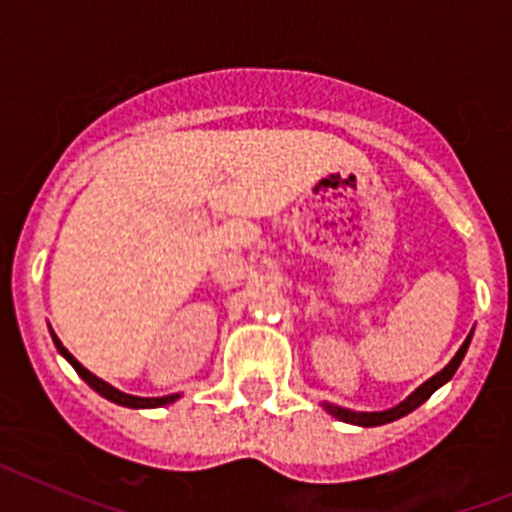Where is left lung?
<instances>
[{
	"label": "left lung",
	"mask_w": 512,
	"mask_h": 512,
	"mask_svg": "<svg viewBox=\"0 0 512 512\" xmlns=\"http://www.w3.org/2000/svg\"><path fill=\"white\" fill-rule=\"evenodd\" d=\"M472 336H474V328L472 333L467 336V341L461 343V348L454 354V359L449 361V364L443 366L441 372L433 374L428 382H423L415 392H410L405 400L400 402V405H395V408L390 410H379V413H361V410H348V408H341V405H330V402H323V408L328 410L333 418L343 420V423H351V425H361V428H374V425H384V423H392V420L402 418V415L413 413L415 408H420L428 397L433 395V392L438 390V387H443V384L449 382L451 377L456 374V369H459V364L464 361V356H467V348L469 343H472Z\"/></svg>",
	"instance_id": "1"
}]
</instances>
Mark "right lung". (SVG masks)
<instances>
[{"label": "right lung", "instance_id": "add662e5", "mask_svg": "<svg viewBox=\"0 0 512 512\" xmlns=\"http://www.w3.org/2000/svg\"><path fill=\"white\" fill-rule=\"evenodd\" d=\"M51 336H53V343H56L58 348V354L63 356V359L69 361L71 366L76 369V374H79L84 382L92 387L94 392H99L102 397H107L110 402H117V405H122V408H135V410H146V408H164V405H171V402H176L182 395H164V397H138V395H125V392H120L117 387H112V384H107L104 379H99L97 374H92L87 369V366H81L79 361L74 359V356L69 354V348L63 346L61 341H58V336L51 330Z\"/></svg>", "mask_w": 512, "mask_h": 512}]
</instances>
